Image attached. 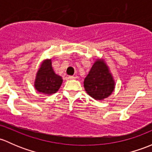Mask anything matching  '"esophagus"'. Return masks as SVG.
<instances>
[{
	"mask_svg": "<svg viewBox=\"0 0 152 152\" xmlns=\"http://www.w3.org/2000/svg\"><path fill=\"white\" fill-rule=\"evenodd\" d=\"M68 79L69 80H74V79H75V76H69Z\"/></svg>",
	"mask_w": 152,
	"mask_h": 152,
	"instance_id": "1",
	"label": "esophagus"
}]
</instances>
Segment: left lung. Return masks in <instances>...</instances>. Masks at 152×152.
<instances>
[{
	"instance_id": "8db88e82",
	"label": "left lung",
	"mask_w": 152,
	"mask_h": 152,
	"mask_svg": "<svg viewBox=\"0 0 152 152\" xmlns=\"http://www.w3.org/2000/svg\"><path fill=\"white\" fill-rule=\"evenodd\" d=\"M84 88L89 96L102 100L110 96L115 88V82L103 61L97 60L84 80Z\"/></svg>"
}]
</instances>
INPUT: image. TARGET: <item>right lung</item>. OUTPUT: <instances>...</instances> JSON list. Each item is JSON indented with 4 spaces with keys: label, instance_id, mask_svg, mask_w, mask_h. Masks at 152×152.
Segmentation results:
<instances>
[{
    "label": "right lung",
    "instance_id": "obj_1",
    "mask_svg": "<svg viewBox=\"0 0 152 152\" xmlns=\"http://www.w3.org/2000/svg\"><path fill=\"white\" fill-rule=\"evenodd\" d=\"M62 82L61 77L53 71L51 60L44 61L37 72L34 85L36 89L45 94H52L60 88Z\"/></svg>",
    "mask_w": 152,
    "mask_h": 152
}]
</instances>
